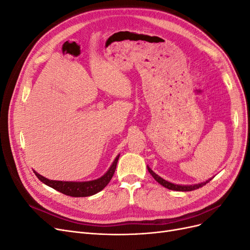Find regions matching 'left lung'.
<instances>
[{
  "label": "left lung",
  "mask_w": 250,
  "mask_h": 250,
  "mask_svg": "<svg viewBox=\"0 0 250 250\" xmlns=\"http://www.w3.org/2000/svg\"><path fill=\"white\" fill-rule=\"evenodd\" d=\"M147 168H148L149 173L151 174V175L153 176V178L157 181L158 184H161L163 187L169 188V190H173V191H180V192H188V191H193V190H196V188H201V187H203V186H206V185L208 183V181H210V180H211V178H210V179L207 180L206 183H201V184L194 185V186H179V185H174V184L169 183V181L165 180V179H163L162 177L158 176L157 174H155V173H154L152 170H151L149 167H147Z\"/></svg>",
  "instance_id": "obj_1"
}]
</instances>
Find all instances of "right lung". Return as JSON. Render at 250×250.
<instances>
[{"mask_svg": "<svg viewBox=\"0 0 250 250\" xmlns=\"http://www.w3.org/2000/svg\"><path fill=\"white\" fill-rule=\"evenodd\" d=\"M119 156L120 155H118L116 157V160L112 163L109 170L105 173L102 177L98 178L96 180H92V181L74 183V181L50 180L46 177L40 175L39 173H36V172H34V173L37 176V178H39L41 181H42L44 185L53 188L54 190H56L60 193H62L67 196H72V197H87V196H92L98 192H100L108 185L111 177L113 176V174H115Z\"/></svg>", "mask_w": 250, "mask_h": 250, "instance_id": "obj_1", "label": "right lung"}]
</instances>
